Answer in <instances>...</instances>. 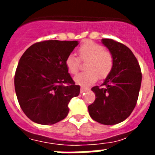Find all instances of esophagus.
I'll use <instances>...</instances> for the list:
<instances>
[{"label": "esophagus", "mask_w": 155, "mask_h": 155, "mask_svg": "<svg viewBox=\"0 0 155 155\" xmlns=\"http://www.w3.org/2000/svg\"><path fill=\"white\" fill-rule=\"evenodd\" d=\"M88 91V88L83 87V86H82V87H81V93H83V92H84V91Z\"/></svg>", "instance_id": "34e87169"}]
</instances>
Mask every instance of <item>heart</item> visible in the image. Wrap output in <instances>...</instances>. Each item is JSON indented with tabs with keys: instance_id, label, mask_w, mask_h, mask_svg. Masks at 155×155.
<instances>
[{
	"instance_id": "b5f03b06",
	"label": "heart",
	"mask_w": 155,
	"mask_h": 155,
	"mask_svg": "<svg viewBox=\"0 0 155 155\" xmlns=\"http://www.w3.org/2000/svg\"><path fill=\"white\" fill-rule=\"evenodd\" d=\"M79 58L70 54L65 59V66L72 74H77L81 68V61H87L86 71L77 74L74 82L81 85H90L100 79H104L110 74L114 66V57L110 51H105L101 45L94 41L84 42L78 49Z\"/></svg>"
}]
</instances>
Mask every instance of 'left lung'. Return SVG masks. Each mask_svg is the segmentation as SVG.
Wrapping results in <instances>:
<instances>
[{
  "label": "left lung",
  "mask_w": 155,
  "mask_h": 155,
  "mask_svg": "<svg viewBox=\"0 0 155 155\" xmlns=\"http://www.w3.org/2000/svg\"><path fill=\"white\" fill-rule=\"evenodd\" d=\"M102 43L114 57V66L101 87L94 86L95 101L88 106L91 117L98 123L113 125L126 120L136 105L142 74L133 52L112 39Z\"/></svg>",
  "instance_id": "obj_1"
}]
</instances>
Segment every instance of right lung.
<instances>
[{
    "mask_svg": "<svg viewBox=\"0 0 155 155\" xmlns=\"http://www.w3.org/2000/svg\"><path fill=\"white\" fill-rule=\"evenodd\" d=\"M78 44L44 41L22 54L15 71V91L21 110L33 122L54 124L67 116L68 104L79 95L81 87L68 73L65 59Z\"/></svg>",
    "mask_w": 155,
    "mask_h": 155,
    "instance_id": "add662e5",
    "label": "right lung"
}]
</instances>
